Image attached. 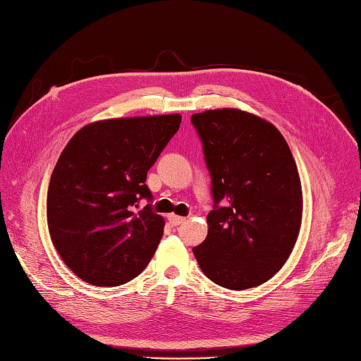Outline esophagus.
<instances>
[{
  "mask_svg": "<svg viewBox=\"0 0 361 361\" xmlns=\"http://www.w3.org/2000/svg\"><path fill=\"white\" fill-rule=\"evenodd\" d=\"M168 220H169V224L171 225H180V224H184L185 222V217H180V216H176V214H169L168 216Z\"/></svg>",
  "mask_w": 361,
  "mask_h": 361,
  "instance_id": "obj_1",
  "label": "esophagus"
}]
</instances>
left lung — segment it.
Returning a JSON list of instances; mask_svg holds the SVG:
<instances>
[{
	"instance_id": "left-lung-1",
	"label": "left lung",
	"mask_w": 361,
	"mask_h": 361,
	"mask_svg": "<svg viewBox=\"0 0 361 361\" xmlns=\"http://www.w3.org/2000/svg\"><path fill=\"white\" fill-rule=\"evenodd\" d=\"M192 123L216 203L207 236L193 254L217 286H262L286 264L300 235L302 190L295 158L281 131L250 112L204 111L193 114Z\"/></svg>"
}]
</instances>
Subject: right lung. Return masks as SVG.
<instances>
[{
    "label": "right lung",
    "instance_id": "1",
    "mask_svg": "<svg viewBox=\"0 0 361 361\" xmlns=\"http://www.w3.org/2000/svg\"><path fill=\"white\" fill-rule=\"evenodd\" d=\"M180 114L107 118L69 139L47 190V225L66 267L87 283L117 287L147 267L164 220L150 204L147 171L180 125Z\"/></svg>",
    "mask_w": 361,
    "mask_h": 361
}]
</instances>
